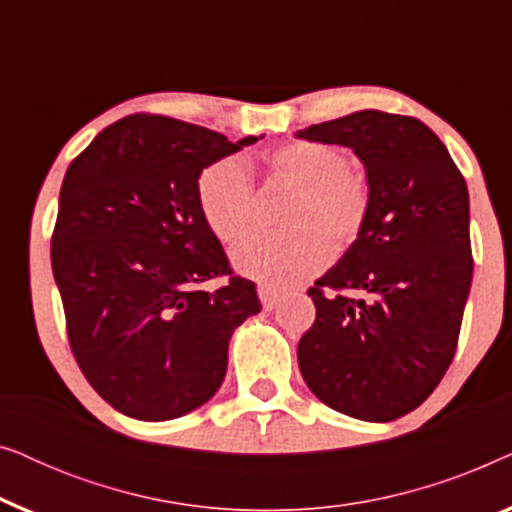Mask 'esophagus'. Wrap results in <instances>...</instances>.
Masks as SVG:
<instances>
[{
  "label": "esophagus",
  "instance_id": "1",
  "mask_svg": "<svg viewBox=\"0 0 512 512\" xmlns=\"http://www.w3.org/2000/svg\"><path fill=\"white\" fill-rule=\"evenodd\" d=\"M279 296H282V293H279V289H275V286L258 284V298H261L265 310H272V307L279 303Z\"/></svg>",
  "mask_w": 512,
  "mask_h": 512
}]
</instances>
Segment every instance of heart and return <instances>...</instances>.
Wrapping results in <instances>:
<instances>
[{"mask_svg": "<svg viewBox=\"0 0 512 512\" xmlns=\"http://www.w3.org/2000/svg\"><path fill=\"white\" fill-rule=\"evenodd\" d=\"M347 151L335 144L298 139L261 156V170L275 184L293 188L282 209L279 233L251 235L233 251L244 277L289 286L312 277L347 251L368 226L373 193L363 174L349 167ZM198 212L216 240L233 244L254 223V186L240 160L221 158L195 181Z\"/></svg>", "mask_w": 512, "mask_h": 512, "instance_id": "heart-1", "label": "heart"}]
</instances>
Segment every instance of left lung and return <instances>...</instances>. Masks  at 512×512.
Instances as JSON below:
<instances>
[{
  "label": "left lung",
  "mask_w": 512,
  "mask_h": 512,
  "mask_svg": "<svg viewBox=\"0 0 512 512\" xmlns=\"http://www.w3.org/2000/svg\"><path fill=\"white\" fill-rule=\"evenodd\" d=\"M300 139L349 146L373 193L368 226L310 286L298 366L328 408L391 422L419 408L457 352L473 279L468 188L429 125L363 109Z\"/></svg>",
  "instance_id": "8db88e82"
}]
</instances>
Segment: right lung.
Returning <instances> with one entry per match:
<instances>
[{
    "label": "right lung",
    "instance_id": "right-lung-1",
    "mask_svg": "<svg viewBox=\"0 0 512 512\" xmlns=\"http://www.w3.org/2000/svg\"><path fill=\"white\" fill-rule=\"evenodd\" d=\"M256 139L132 114L67 167L53 277L81 373L123 415L163 422L207 403L226 377L230 335L261 312L195 202L198 174ZM216 276L229 282L201 289Z\"/></svg>",
    "mask_w": 512,
    "mask_h": 512
}]
</instances>
